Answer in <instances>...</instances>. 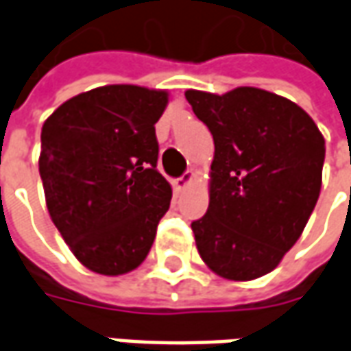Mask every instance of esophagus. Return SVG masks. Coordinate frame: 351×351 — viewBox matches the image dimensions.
<instances>
[{
  "mask_svg": "<svg viewBox=\"0 0 351 351\" xmlns=\"http://www.w3.org/2000/svg\"><path fill=\"white\" fill-rule=\"evenodd\" d=\"M193 178H195V175H193L191 171L184 173L180 178H176V180H175V188H176V190H184V188H188V186L193 182Z\"/></svg>",
  "mask_w": 351,
  "mask_h": 351,
  "instance_id": "1",
  "label": "esophagus"
}]
</instances>
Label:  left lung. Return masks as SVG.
Here are the masks:
<instances>
[{"label":"left lung","mask_w":351,"mask_h":351,"mask_svg":"<svg viewBox=\"0 0 351 351\" xmlns=\"http://www.w3.org/2000/svg\"><path fill=\"white\" fill-rule=\"evenodd\" d=\"M214 138L208 210L191 229L205 265L250 282L291 250L322 190L325 138L297 103L261 88L186 90Z\"/></svg>","instance_id":"8db88e82"}]
</instances>
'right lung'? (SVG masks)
Returning a JSON list of instances; mask_svg holds the SVG:
<instances>
[{
  "mask_svg": "<svg viewBox=\"0 0 351 351\" xmlns=\"http://www.w3.org/2000/svg\"><path fill=\"white\" fill-rule=\"evenodd\" d=\"M167 90L108 84L62 103L41 130L50 220L86 269L120 276L152 248L173 190L158 173L156 122Z\"/></svg>",
  "mask_w": 351,
  "mask_h": 351,
  "instance_id": "1",
  "label": "right lung"
}]
</instances>
